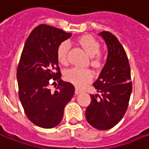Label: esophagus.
I'll use <instances>...</instances> for the list:
<instances>
[{
	"instance_id": "1",
	"label": "esophagus",
	"mask_w": 149,
	"mask_h": 149,
	"mask_svg": "<svg viewBox=\"0 0 149 149\" xmlns=\"http://www.w3.org/2000/svg\"><path fill=\"white\" fill-rule=\"evenodd\" d=\"M81 92H82V91L80 89H79V88H76V90H75V94H76V95H79V94H80Z\"/></svg>"
}]
</instances>
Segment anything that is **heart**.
I'll list each match as a JSON object with an SVG mask.
<instances>
[{
	"mask_svg": "<svg viewBox=\"0 0 149 149\" xmlns=\"http://www.w3.org/2000/svg\"><path fill=\"white\" fill-rule=\"evenodd\" d=\"M78 45L84 50L88 56L91 58V64L95 68H100L103 65L104 58L99 53L101 45L95 37L90 35H83L77 39ZM70 45L67 42H62L57 49V58L60 64L67 65L68 52ZM93 78V74L89 70H83L79 68H72L65 72V79L77 87H84Z\"/></svg>",
	"mask_w": 149,
	"mask_h": 149,
	"instance_id": "1",
	"label": "heart"
}]
</instances>
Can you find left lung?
Segmentation results:
<instances>
[{"label": "left lung", "mask_w": 149, "mask_h": 149, "mask_svg": "<svg viewBox=\"0 0 149 149\" xmlns=\"http://www.w3.org/2000/svg\"><path fill=\"white\" fill-rule=\"evenodd\" d=\"M99 36L108 47V58L97 79L93 84L101 95H92L86 109V119L93 127L105 130L115 127L127 109L132 83L127 56L122 44L108 31Z\"/></svg>", "instance_id": "1"}]
</instances>
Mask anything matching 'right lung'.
<instances>
[{
	"label": "right lung",
	"instance_id": "1",
	"mask_svg": "<svg viewBox=\"0 0 149 149\" xmlns=\"http://www.w3.org/2000/svg\"><path fill=\"white\" fill-rule=\"evenodd\" d=\"M71 36L56 27L39 25L30 33L22 52L16 74L19 100L27 117L40 127H56L74 95V86L60 79L57 58L60 44ZM51 79L58 83L54 93L49 89Z\"/></svg>",
	"mask_w": 149,
	"mask_h": 149
}]
</instances>
